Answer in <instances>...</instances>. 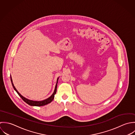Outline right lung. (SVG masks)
Returning <instances> with one entry per match:
<instances>
[{"label": "right lung", "instance_id": "obj_1", "mask_svg": "<svg viewBox=\"0 0 135 135\" xmlns=\"http://www.w3.org/2000/svg\"><path fill=\"white\" fill-rule=\"evenodd\" d=\"M58 79H59V77L57 78V82H56V85H55V90H54V92L52 94V95L51 97H50L49 98H48L47 99H45V100H42V101H33V100H29L28 99H27L26 98L23 97L18 91L16 89V88H15V86H14V84L13 83V82H12V78H11V76L10 75V80H11V84H12V85L13 88V89H15V90L17 92V93L18 94V95L21 97V98L26 102L27 103V104H28L29 105H31V106H35V107H41V106H44V105H45L46 104H48L49 103H50L54 99V95L55 94H56V91H57V83H58Z\"/></svg>", "mask_w": 135, "mask_h": 135}]
</instances>
